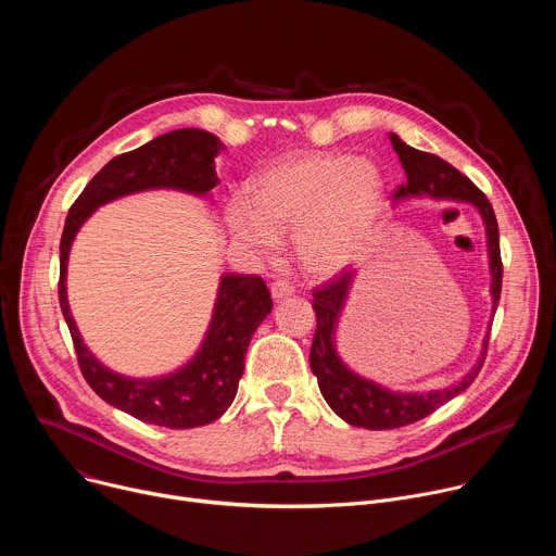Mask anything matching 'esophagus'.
<instances>
[{
	"label": "esophagus",
	"mask_w": 556,
	"mask_h": 556,
	"mask_svg": "<svg viewBox=\"0 0 556 556\" xmlns=\"http://www.w3.org/2000/svg\"><path fill=\"white\" fill-rule=\"evenodd\" d=\"M292 292H294V288H292L288 281H275V283L270 286V294H273L275 301L286 299V296H290Z\"/></svg>",
	"instance_id": "obj_1"
}]
</instances>
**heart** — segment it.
<instances>
[{
  "mask_svg": "<svg viewBox=\"0 0 556 556\" xmlns=\"http://www.w3.org/2000/svg\"><path fill=\"white\" fill-rule=\"evenodd\" d=\"M382 195V176L367 157L307 153L277 163L253 180L249 200L226 208L232 240L273 257L277 235L294 230L301 264L334 275L361 253Z\"/></svg>",
  "mask_w": 556,
  "mask_h": 556,
  "instance_id": "obj_1",
  "label": "heart"
}]
</instances>
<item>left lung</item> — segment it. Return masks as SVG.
Listing matches in <instances>:
<instances>
[{
    "label": "left lung",
    "mask_w": 556,
    "mask_h": 556,
    "mask_svg": "<svg viewBox=\"0 0 556 556\" xmlns=\"http://www.w3.org/2000/svg\"><path fill=\"white\" fill-rule=\"evenodd\" d=\"M393 151L399 153L401 165L405 169L407 182L395 191L393 202H405L412 198H431V200H448L464 202L478 208L484 228H486V247H489V266H491V299L493 314L502 294V257H500V228L495 219V211L486 195L475 187L466 176H462L455 167H451L442 157L414 149L399 134H389ZM356 279V270H348L330 286L314 292V312H316V332L309 350V367L319 380V389L332 412L343 418L352 427H363L371 431L380 429H399L412 422H418L433 414L438 407L455 399L475 378H478L486 350L489 334L482 343V352L478 363L470 367L459 380L444 389L435 391H395L382 387L354 369H350L337 350V328L341 314L350 294V288Z\"/></svg>",
    "instance_id": "1"
}]
</instances>
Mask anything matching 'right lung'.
Listing matches in <instances>:
<instances>
[{"label": "right lung", "instance_id": "add662e5", "mask_svg": "<svg viewBox=\"0 0 556 556\" xmlns=\"http://www.w3.org/2000/svg\"><path fill=\"white\" fill-rule=\"evenodd\" d=\"M224 149L204 129H176L121 153L88 182L72 204L61 235L59 303L70 328L78 367L88 384L112 407L167 429H193L217 420L235 401L244 358L260 324L273 309L270 292L257 275L219 277L208 330L189 363L157 378H129L105 367L84 343L67 303V257L74 237L103 204L151 189H176L208 195L217 187L215 157Z\"/></svg>", "mask_w": 556, "mask_h": 556}]
</instances>
